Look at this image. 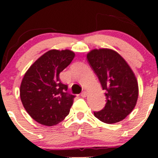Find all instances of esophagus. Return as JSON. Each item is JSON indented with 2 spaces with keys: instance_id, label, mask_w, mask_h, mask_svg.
Listing matches in <instances>:
<instances>
[{
  "instance_id": "obj_1",
  "label": "esophagus",
  "mask_w": 158,
  "mask_h": 158,
  "mask_svg": "<svg viewBox=\"0 0 158 158\" xmlns=\"http://www.w3.org/2000/svg\"><path fill=\"white\" fill-rule=\"evenodd\" d=\"M80 95L82 97H85L87 95V92L86 91H83V92H82V93L80 94Z\"/></svg>"
}]
</instances>
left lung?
<instances>
[{
  "mask_svg": "<svg viewBox=\"0 0 158 158\" xmlns=\"http://www.w3.org/2000/svg\"><path fill=\"white\" fill-rule=\"evenodd\" d=\"M87 60L106 91V106L94 111V115L104 123L121 122L131 112L138 98V85L133 71L112 49H92L87 54Z\"/></svg>",
  "mask_w": 158,
  "mask_h": 158,
  "instance_id": "8db88e82",
  "label": "left lung"
}]
</instances>
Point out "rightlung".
<instances>
[{
    "mask_svg": "<svg viewBox=\"0 0 158 158\" xmlns=\"http://www.w3.org/2000/svg\"><path fill=\"white\" fill-rule=\"evenodd\" d=\"M69 49H51L41 56L25 73L20 89L23 107L41 125L52 126L69 114L76 96L68 93L60 73L73 61Z\"/></svg>",
    "mask_w": 158,
    "mask_h": 158,
    "instance_id": "obj_1",
    "label": "right lung"
}]
</instances>
